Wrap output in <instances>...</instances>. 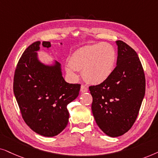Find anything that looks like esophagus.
Returning a JSON list of instances; mask_svg holds the SVG:
<instances>
[{
	"mask_svg": "<svg viewBox=\"0 0 158 158\" xmlns=\"http://www.w3.org/2000/svg\"><path fill=\"white\" fill-rule=\"evenodd\" d=\"M88 91V87L86 85H82L81 86V92H86Z\"/></svg>",
	"mask_w": 158,
	"mask_h": 158,
	"instance_id": "34e87169",
	"label": "esophagus"
}]
</instances>
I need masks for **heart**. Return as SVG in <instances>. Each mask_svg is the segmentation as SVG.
Wrapping results in <instances>:
<instances>
[{"label": "heart", "instance_id": "heart-1", "mask_svg": "<svg viewBox=\"0 0 158 158\" xmlns=\"http://www.w3.org/2000/svg\"><path fill=\"white\" fill-rule=\"evenodd\" d=\"M116 54L114 48L101 43L79 48L71 56L67 64V71L76 75L77 70H82L84 79L92 84H100L108 79L115 68Z\"/></svg>", "mask_w": 158, "mask_h": 158}]
</instances>
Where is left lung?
I'll return each instance as SVG.
<instances>
[{
	"label": "left lung",
	"mask_w": 158,
	"mask_h": 158,
	"mask_svg": "<svg viewBox=\"0 0 158 158\" xmlns=\"http://www.w3.org/2000/svg\"><path fill=\"white\" fill-rule=\"evenodd\" d=\"M118 45L117 66L103 82L89 86L92 111L97 124L108 136L123 135L138 116L145 94L144 71L137 53L121 40Z\"/></svg>",
	"instance_id": "8db88e82"
}]
</instances>
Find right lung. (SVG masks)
Wrapping results in <instances>:
<instances>
[{
    "mask_svg": "<svg viewBox=\"0 0 158 158\" xmlns=\"http://www.w3.org/2000/svg\"><path fill=\"white\" fill-rule=\"evenodd\" d=\"M40 42L29 46L16 65L14 93L27 125L42 136H55L68 124V104L77 98L80 84H69L62 77L59 63L53 66L37 58ZM43 45L50 48V42Z\"/></svg>",
    "mask_w": 158,
    "mask_h": 158,
    "instance_id": "obj_1",
    "label": "right lung"
}]
</instances>
